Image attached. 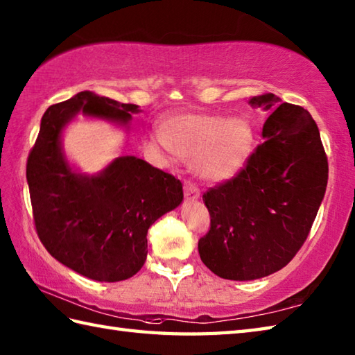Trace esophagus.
<instances>
[{"label":"esophagus","mask_w":355,"mask_h":355,"mask_svg":"<svg viewBox=\"0 0 355 355\" xmlns=\"http://www.w3.org/2000/svg\"><path fill=\"white\" fill-rule=\"evenodd\" d=\"M184 197L189 201L198 200L200 189L192 182H184Z\"/></svg>","instance_id":"esophagus-1"}]
</instances>
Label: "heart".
<instances>
[{
	"label": "heart",
	"mask_w": 355,
	"mask_h": 355,
	"mask_svg": "<svg viewBox=\"0 0 355 355\" xmlns=\"http://www.w3.org/2000/svg\"><path fill=\"white\" fill-rule=\"evenodd\" d=\"M160 131L163 145L191 160L192 171L209 183L235 177L253 146L252 125L244 117L186 112L166 120Z\"/></svg>",
	"instance_id": "1"
}]
</instances>
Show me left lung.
I'll list each match as a JSON object with an SVG mask.
<instances>
[{
    "label": "left lung",
    "mask_w": 355,
    "mask_h": 355,
    "mask_svg": "<svg viewBox=\"0 0 355 355\" xmlns=\"http://www.w3.org/2000/svg\"><path fill=\"white\" fill-rule=\"evenodd\" d=\"M248 103L273 111L263 141L236 177L202 195L210 229L198 241L200 258L230 281L284 268L304 245L328 183V158L310 112L271 93Z\"/></svg>",
    "instance_id": "obj_1"
}]
</instances>
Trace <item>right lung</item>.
Masks as SVG:
<instances>
[{
  "label": "right lung",
  "mask_w": 355,
  "mask_h": 355,
  "mask_svg": "<svg viewBox=\"0 0 355 355\" xmlns=\"http://www.w3.org/2000/svg\"><path fill=\"white\" fill-rule=\"evenodd\" d=\"M79 112L126 126L139 107L80 92L44 112L27 158L35 227L53 258L76 273L101 282L125 281L143 267L148 229L180 206L183 186L134 155L117 157L96 175L73 171L61 134Z\"/></svg>",
  "instance_id": "add662e5"
}]
</instances>
